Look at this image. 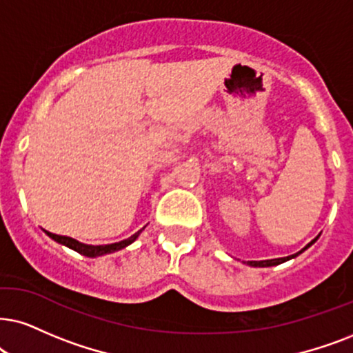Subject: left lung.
Returning <instances> with one entry per match:
<instances>
[{
  "mask_svg": "<svg viewBox=\"0 0 353 353\" xmlns=\"http://www.w3.org/2000/svg\"><path fill=\"white\" fill-rule=\"evenodd\" d=\"M316 241V239H314ZM314 241H311L310 244H307V246L305 248V249H307L311 246V244L314 243ZM305 249H301L300 252H296V254H293V256H288V257H280V259H270V261H249L248 264L249 265H252V267H272V265H279V264H282V262H285V261H288V259H293V257H296L298 254H301L303 251H305Z\"/></svg>",
  "mask_w": 353,
  "mask_h": 353,
  "instance_id": "1",
  "label": "left lung"
}]
</instances>
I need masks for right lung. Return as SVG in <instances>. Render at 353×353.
Segmentation results:
<instances>
[{
  "label": "right lung",
  "mask_w": 353,
  "mask_h": 353,
  "mask_svg": "<svg viewBox=\"0 0 353 353\" xmlns=\"http://www.w3.org/2000/svg\"><path fill=\"white\" fill-rule=\"evenodd\" d=\"M46 233L50 236L52 239H55L57 243L65 244V246H68L70 249H73V251L83 254V256L96 257V256H102V254H109V252L119 251V249H123L125 246H128V244H132L133 241L138 238L140 231H138V233H135L133 236H130V238H128V239H123V241H120V243H114V244H105V246H89V244H83V243H79V241H77V239L68 238V236L53 234V233H48V231H46Z\"/></svg>",
  "instance_id": "right-lung-1"
}]
</instances>
